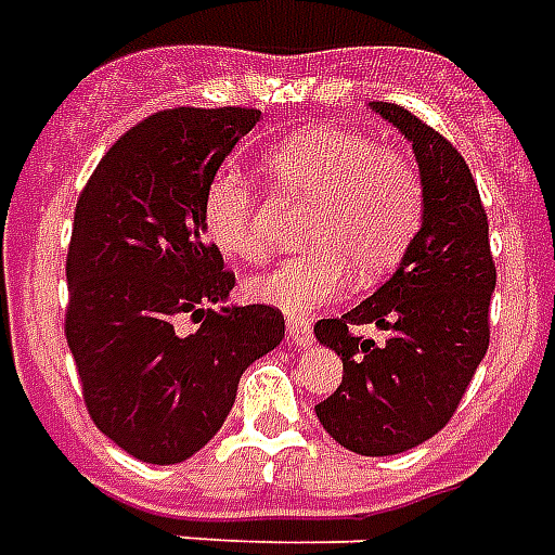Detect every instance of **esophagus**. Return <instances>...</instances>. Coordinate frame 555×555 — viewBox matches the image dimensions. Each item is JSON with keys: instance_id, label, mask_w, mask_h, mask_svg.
<instances>
[{"instance_id": "esophagus-1", "label": "esophagus", "mask_w": 555, "mask_h": 555, "mask_svg": "<svg viewBox=\"0 0 555 555\" xmlns=\"http://www.w3.org/2000/svg\"><path fill=\"white\" fill-rule=\"evenodd\" d=\"M287 337H291V344L299 346V349H306V346L314 344V334H311V323L308 320H287Z\"/></svg>"}]
</instances>
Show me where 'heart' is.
I'll return each instance as SVG.
<instances>
[{
    "label": "heart",
    "mask_w": 555,
    "mask_h": 555,
    "mask_svg": "<svg viewBox=\"0 0 555 555\" xmlns=\"http://www.w3.org/2000/svg\"><path fill=\"white\" fill-rule=\"evenodd\" d=\"M264 168L273 183L311 201L302 227L306 253L279 261L247 285L256 302L287 317H308L325 306L349 276L370 285L390 273L422 223V183L413 165L340 127L299 130L270 151ZM203 227L232 259H261L244 177L215 175L203 197Z\"/></svg>",
    "instance_id": "b5f03b06"
}]
</instances>
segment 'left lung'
<instances>
[{"label":"left lung","instance_id":"obj_1","mask_svg":"<svg viewBox=\"0 0 555 555\" xmlns=\"http://www.w3.org/2000/svg\"><path fill=\"white\" fill-rule=\"evenodd\" d=\"M370 109L413 145L422 227L375 294L314 325L317 340L344 361L340 387L314 410L337 446L390 456L446 428L475 378L489 349L494 261L480 192L456 147L399 104L372 101ZM363 322L388 340L354 338L348 328Z\"/></svg>","mask_w":555,"mask_h":555}]
</instances>
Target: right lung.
<instances>
[{"instance_id":"1","label":"right lung","mask_w":555,"mask_h":555,"mask_svg":"<svg viewBox=\"0 0 555 555\" xmlns=\"http://www.w3.org/2000/svg\"><path fill=\"white\" fill-rule=\"evenodd\" d=\"M259 109H163L109 147L75 206L66 344L95 428L142 463L197 454L249 363L285 337L270 306H227L235 276L203 197ZM192 315L202 325L180 335Z\"/></svg>"}]
</instances>
